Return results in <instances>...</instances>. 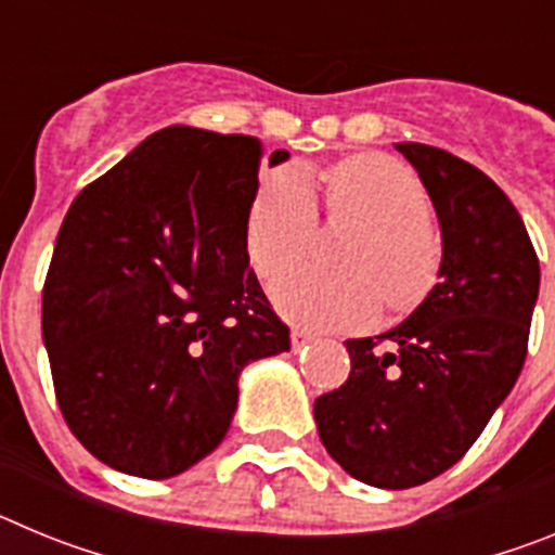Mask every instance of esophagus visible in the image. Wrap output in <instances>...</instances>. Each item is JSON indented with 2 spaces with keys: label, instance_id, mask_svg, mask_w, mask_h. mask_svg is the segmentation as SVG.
<instances>
[{
  "label": "esophagus",
  "instance_id": "esophagus-1",
  "mask_svg": "<svg viewBox=\"0 0 555 555\" xmlns=\"http://www.w3.org/2000/svg\"><path fill=\"white\" fill-rule=\"evenodd\" d=\"M308 341H313L311 333L302 331V327H292V347H294V350H300V347H306Z\"/></svg>",
  "mask_w": 555,
  "mask_h": 555
}]
</instances>
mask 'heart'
Wrapping results in <instances>:
<instances>
[{
  "label": "heart",
  "mask_w": 555,
  "mask_h": 555,
  "mask_svg": "<svg viewBox=\"0 0 555 555\" xmlns=\"http://www.w3.org/2000/svg\"><path fill=\"white\" fill-rule=\"evenodd\" d=\"M331 219L361 222L341 263L350 272L302 267L272 286L274 306L288 320L320 331L370 325L380 293L397 311L416 306L434 286L442 242L430 228V197L423 180L400 160L352 155L322 175ZM320 230V214L297 171H269L247 219L249 263L263 281L306 258Z\"/></svg>",
  "instance_id": "1"
}]
</instances>
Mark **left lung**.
Segmentation results:
<instances>
[{
    "label": "left lung",
    "mask_w": 555,
    "mask_h": 555,
    "mask_svg": "<svg viewBox=\"0 0 555 555\" xmlns=\"http://www.w3.org/2000/svg\"><path fill=\"white\" fill-rule=\"evenodd\" d=\"M397 150L442 224V281L395 331L347 338L350 377L313 403L327 453L377 489L420 487L473 448L526 364L539 294L537 249L512 199L439 146Z\"/></svg>",
    "instance_id": "left-lung-1"
}]
</instances>
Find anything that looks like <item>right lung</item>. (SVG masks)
Masks as SVG:
<instances>
[{"instance_id":"obj_1","label":"right lung","mask_w":555,"mask_h":555,"mask_svg":"<svg viewBox=\"0 0 555 555\" xmlns=\"http://www.w3.org/2000/svg\"><path fill=\"white\" fill-rule=\"evenodd\" d=\"M263 155L253 135L166 127L68 208L41 333L63 420L107 467L158 480L197 464L244 366L292 345L247 255Z\"/></svg>"}]
</instances>
